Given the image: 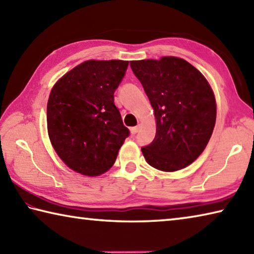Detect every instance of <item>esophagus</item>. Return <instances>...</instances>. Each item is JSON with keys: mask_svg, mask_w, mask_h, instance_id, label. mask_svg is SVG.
<instances>
[{"mask_svg": "<svg viewBox=\"0 0 254 254\" xmlns=\"http://www.w3.org/2000/svg\"><path fill=\"white\" fill-rule=\"evenodd\" d=\"M137 131H139V127H131V133H132V134H135V133H137Z\"/></svg>", "mask_w": 254, "mask_h": 254, "instance_id": "34e87169", "label": "esophagus"}]
</instances>
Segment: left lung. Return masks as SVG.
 <instances>
[{"label":"left lung","mask_w":254,"mask_h":254,"mask_svg":"<svg viewBox=\"0 0 254 254\" xmlns=\"http://www.w3.org/2000/svg\"><path fill=\"white\" fill-rule=\"evenodd\" d=\"M132 71L153 107L157 132L141 148L153 168L176 171L194 162L207 145L216 121V104L205 77L186 60L131 62Z\"/></svg>","instance_id":"left-lung-1"}]
</instances>
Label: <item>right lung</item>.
I'll return each mask as SVG.
<instances>
[{"instance_id": "1", "label": "right lung", "mask_w": 254, "mask_h": 254, "mask_svg": "<svg viewBox=\"0 0 254 254\" xmlns=\"http://www.w3.org/2000/svg\"><path fill=\"white\" fill-rule=\"evenodd\" d=\"M128 62L87 60L51 89L47 124L53 147L70 169L85 176L104 174L130 135L114 104Z\"/></svg>"}]
</instances>
